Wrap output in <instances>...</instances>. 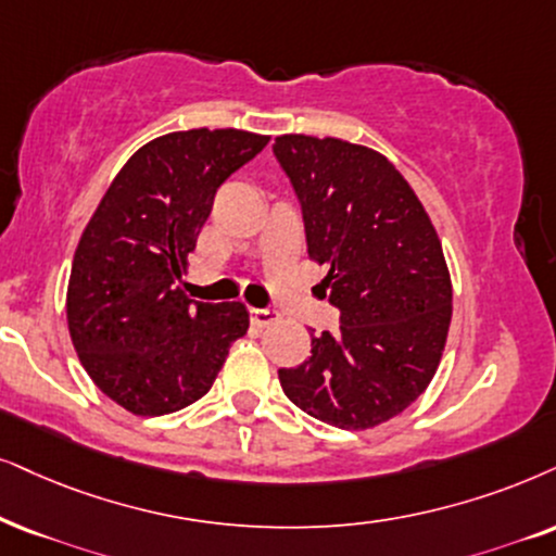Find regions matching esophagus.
Listing matches in <instances>:
<instances>
[{
	"mask_svg": "<svg viewBox=\"0 0 556 556\" xmlns=\"http://www.w3.org/2000/svg\"><path fill=\"white\" fill-rule=\"evenodd\" d=\"M249 313H251V323H254L256 328H266L279 320V313L274 311V307H251Z\"/></svg>",
	"mask_w": 556,
	"mask_h": 556,
	"instance_id": "1",
	"label": "esophagus"
}]
</instances>
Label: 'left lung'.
I'll return each instance as SVG.
<instances>
[{"mask_svg":"<svg viewBox=\"0 0 556 556\" xmlns=\"http://www.w3.org/2000/svg\"><path fill=\"white\" fill-rule=\"evenodd\" d=\"M274 156L298 194L307 254L341 328L311 359L279 369L285 395L343 431L395 418L435 375L452 323L441 241L403 174L339 138L279 136ZM326 294V292H323Z\"/></svg>","mask_w":556,"mask_h":556,"instance_id":"left-lung-1","label":"left lung"}]
</instances>
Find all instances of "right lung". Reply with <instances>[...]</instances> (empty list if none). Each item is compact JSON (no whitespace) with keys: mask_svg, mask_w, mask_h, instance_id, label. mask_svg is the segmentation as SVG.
<instances>
[{"mask_svg":"<svg viewBox=\"0 0 556 556\" xmlns=\"http://www.w3.org/2000/svg\"><path fill=\"white\" fill-rule=\"evenodd\" d=\"M266 143L233 128L151 140L84 228L68 279V333L87 375L125 410L164 416L192 405L249 330L241 302L189 300L177 282L215 192Z\"/></svg>","mask_w":556,"mask_h":556,"instance_id":"1","label":"right lung"}]
</instances>
